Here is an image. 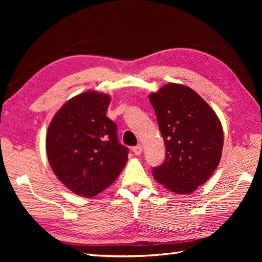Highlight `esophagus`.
<instances>
[{
  "label": "esophagus",
  "mask_w": 262,
  "mask_h": 262,
  "mask_svg": "<svg viewBox=\"0 0 262 262\" xmlns=\"http://www.w3.org/2000/svg\"><path fill=\"white\" fill-rule=\"evenodd\" d=\"M142 150H143V147H142V145H137V146H134L132 148V152L134 153V155H137V156L141 155Z\"/></svg>",
  "instance_id": "34e87169"
}]
</instances>
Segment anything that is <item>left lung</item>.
I'll return each instance as SVG.
<instances>
[{
	"label": "left lung",
	"instance_id": "8db88e82",
	"mask_svg": "<svg viewBox=\"0 0 262 262\" xmlns=\"http://www.w3.org/2000/svg\"><path fill=\"white\" fill-rule=\"evenodd\" d=\"M166 145L153 177L175 193H191L220 164L223 129L216 114L188 86L169 83L149 95Z\"/></svg>",
	"mask_w": 262,
	"mask_h": 262
}]
</instances>
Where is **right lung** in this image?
<instances>
[{
  "label": "right lung",
  "instance_id": "1",
  "mask_svg": "<svg viewBox=\"0 0 262 262\" xmlns=\"http://www.w3.org/2000/svg\"><path fill=\"white\" fill-rule=\"evenodd\" d=\"M110 96L82 93L63 105L48 128L46 149L55 176L75 194L92 198L109 187L128 161L117 124L106 117Z\"/></svg>",
  "mask_w": 262,
  "mask_h": 262
}]
</instances>
